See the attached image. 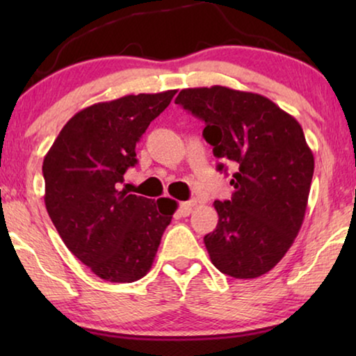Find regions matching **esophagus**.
<instances>
[{
    "instance_id": "34e87169",
    "label": "esophagus",
    "mask_w": 356,
    "mask_h": 356,
    "mask_svg": "<svg viewBox=\"0 0 356 356\" xmlns=\"http://www.w3.org/2000/svg\"><path fill=\"white\" fill-rule=\"evenodd\" d=\"M193 207H194V201H189V202H181V204H179V209H178L179 216H181V217H188L189 213H191Z\"/></svg>"
}]
</instances>
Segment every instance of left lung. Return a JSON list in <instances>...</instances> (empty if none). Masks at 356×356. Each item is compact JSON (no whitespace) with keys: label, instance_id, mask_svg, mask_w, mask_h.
<instances>
[{"label":"left lung","instance_id":"8db88e82","mask_svg":"<svg viewBox=\"0 0 356 356\" xmlns=\"http://www.w3.org/2000/svg\"><path fill=\"white\" fill-rule=\"evenodd\" d=\"M175 104L206 123L213 155L236 168L235 191L213 202L218 222L204 236L212 264L235 279L267 274L305 220L314 157L303 129L267 97L230 87L183 89Z\"/></svg>","mask_w":356,"mask_h":356}]
</instances>
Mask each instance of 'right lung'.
I'll return each instance as SVG.
<instances>
[{"label":"right lung","instance_id":"obj_1","mask_svg":"<svg viewBox=\"0 0 356 356\" xmlns=\"http://www.w3.org/2000/svg\"><path fill=\"white\" fill-rule=\"evenodd\" d=\"M177 90L124 95L77 111L43 159L45 206L72 254L97 277L131 284L147 274L177 201L118 186L138 163L136 143Z\"/></svg>","mask_w":356,"mask_h":356}]
</instances>
